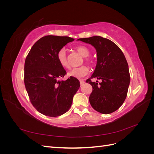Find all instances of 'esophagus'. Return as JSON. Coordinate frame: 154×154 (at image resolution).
<instances>
[{
    "mask_svg": "<svg viewBox=\"0 0 154 154\" xmlns=\"http://www.w3.org/2000/svg\"><path fill=\"white\" fill-rule=\"evenodd\" d=\"M80 85H81V86H82V85H83L84 84V83H85V81L83 80H80Z\"/></svg>",
    "mask_w": 154,
    "mask_h": 154,
    "instance_id": "1",
    "label": "esophagus"
}]
</instances>
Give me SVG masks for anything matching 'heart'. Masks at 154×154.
Listing matches in <instances>:
<instances>
[{
    "label": "heart",
    "instance_id": "heart-1",
    "mask_svg": "<svg viewBox=\"0 0 154 154\" xmlns=\"http://www.w3.org/2000/svg\"><path fill=\"white\" fill-rule=\"evenodd\" d=\"M75 49L77 52L80 54L83 57H84L85 62L88 64H92V60L87 58L90 54V51L86 46L84 45H78L76 47ZM57 60L58 62L60 63V66L63 67L65 69H69L70 68V64L69 62V60L67 57V54L66 52V50L64 49H61L58 51L57 53ZM88 69L86 66H82L78 68H74L72 69L71 71L69 72V76H72L76 78H80L82 77L85 76L88 73Z\"/></svg>",
    "mask_w": 154,
    "mask_h": 154
}]
</instances>
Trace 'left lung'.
Returning a JSON list of instances; mask_svg holds the SVG:
<instances>
[{"label": "left lung", "mask_w": 154, "mask_h": 154, "mask_svg": "<svg viewBox=\"0 0 154 154\" xmlns=\"http://www.w3.org/2000/svg\"><path fill=\"white\" fill-rule=\"evenodd\" d=\"M78 40L91 44L97 52L94 72L86 80L92 87L90 103L93 109L101 114L113 112L124 103L130 82L128 65L125 55L113 42L100 36ZM92 78L101 79L102 82L99 85L92 82Z\"/></svg>", "instance_id": "8db88e82"}]
</instances>
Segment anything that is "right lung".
Masks as SVG:
<instances>
[{
	"label": "right lung",
	"instance_id": "add662e5",
	"mask_svg": "<svg viewBox=\"0 0 154 154\" xmlns=\"http://www.w3.org/2000/svg\"><path fill=\"white\" fill-rule=\"evenodd\" d=\"M74 40L69 36H45L36 42L26 58V89L32 105L45 116L57 117L67 112L80 87L76 78L60 80L66 71L57 57L58 51Z\"/></svg>",
	"mask_w": 154,
	"mask_h": 154
}]
</instances>
